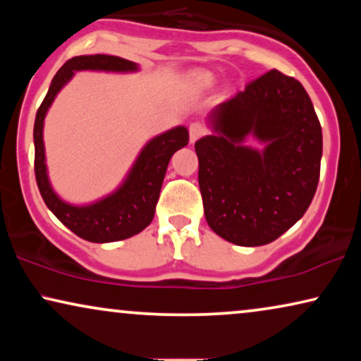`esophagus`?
I'll return each instance as SVG.
<instances>
[{
    "instance_id": "esophagus-1",
    "label": "esophagus",
    "mask_w": 361,
    "mask_h": 361,
    "mask_svg": "<svg viewBox=\"0 0 361 361\" xmlns=\"http://www.w3.org/2000/svg\"><path fill=\"white\" fill-rule=\"evenodd\" d=\"M207 133V128L202 125V123H192L189 126V137H190V142H195L199 140L200 136H204Z\"/></svg>"
}]
</instances>
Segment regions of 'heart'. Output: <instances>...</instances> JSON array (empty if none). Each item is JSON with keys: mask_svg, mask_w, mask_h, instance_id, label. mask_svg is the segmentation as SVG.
Returning a JSON list of instances; mask_svg holds the SVG:
<instances>
[{"mask_svg": "<svg viewBox=\"0 0 361 361\" xmlns=\"http://www.w3.org/2000/svg\"><path fill=\"white\" fill-rule=\"evenodd\" d=\"M187 83L194 92H205L215 85V77L207 71H197L190 73Z\"/></svg>", "mask_w": 361, "mask_h": 361, "instance_id": "heart-1", "label": "heart"}]
</instances>
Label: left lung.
Returning <instances> with one entry per match:
<instances>
[{"instance_id": "left-lung-1", "label": "left lung", "mask_w": 361, "mask_h": 361, "mask_svg": "<svg viewBox=\"0 0 361 361\" xmlns=\"http://www.w3.org/2000/svg\"><path fill=\"white\" fill-rule=\"evenodd\" d=\"M195 142L207 224L240 246L268 245L302 219L319 184L322 128L304 87L269 71L207 115ZM248 137L264 145H245Z\"/></svg>"}]
</instances>
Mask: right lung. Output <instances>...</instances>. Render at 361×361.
Returning <instances> with one entry per match:
<instances>
[{
	"label": "right lung",
	"mask_w": 361,
	"mask_h": 361,
	"mask_svg": "<svg viewBox=\"0 0 361 361\" xmlns=\"http://www.w3.org/2000/svg\"><path fill=\"white\" fill-rule=\"evenodd\" d=\"M82 71L135 73L140 71V66L116 56L93 54V56L73 57L59 68L34 121V149H36L34 172H36L39 192L47 209L68 230L92 243H111L137 235L154 219L167 164L176 151L187 146L189 130L185 126H174L151 137L142 146L125 179L111 194L82 205L63 200L54 190L47 174L44 120L59 92L72 80L75 72Z\"/></svg>",
	"instance_id": "add662e5"
}]
</instances>
